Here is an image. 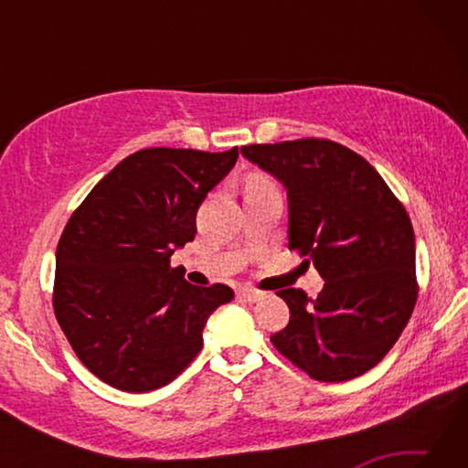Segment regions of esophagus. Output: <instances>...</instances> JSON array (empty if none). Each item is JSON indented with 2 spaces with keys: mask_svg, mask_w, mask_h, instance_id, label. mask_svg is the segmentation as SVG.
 Listing matches in <instances>:
<instances>
[{
  "mask_svg": "<svg viewBox=\"0 0 468 468\" xmlns=\"http://www.w3.org/2000/svg\"><path fill=\"white\" fill-rule=\"evenodd\" d=\"M237 297L243 299V301H258L260 297H262V292L256 291V289H250V287H243L237 291Z\"/></svg>",
  "mask_w": 468,
  "mask_h": 468,
  "instance_id": "34e87169",
  "label": "esophagus"
}]
</instances>
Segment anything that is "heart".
Wrapping results in <instances>:
<instances>
[{
	"instance_id": "b5f03b06",
	"label": "heart",
	"mask_w": 468,
	"mask_h": 468,
	"mask_svg": "<svg viewBox=\"0 0 468 468\" xmlns=\"http://www.w3.org/2000/svg\"><path fill=\"white\" fill-rule=\"evenodd\" d=\"M260 186H268V181H266L264 177H260V176L251 177V179L248 181V187H260Z\"/></svg>"
}]
</instances>
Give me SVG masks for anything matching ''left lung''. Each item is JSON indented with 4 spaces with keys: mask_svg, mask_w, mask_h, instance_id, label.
Listing matches in <instances>:
<instances>
[{
    "mask_svg": "<svg viewBox=\"0 0 468 468\" xmlns=\"http://www.w3.org/2000/svg\"><path fill=\"white\" fill-rule=\"evenodd\" d=\"M241 154L287 189L289 250L326 281L315 299L301 289L276 292L291 318L272 345L320 382L366 374L399 340L417 301L405 206L366 158L338 142L250 144Z\"/></svg>",
    "mask_w": 468,
    "mask_h": 468,
    "instance_id": "8db88e82",
    "label": "left lung"
}]
</instances>
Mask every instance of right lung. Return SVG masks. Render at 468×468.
Wrapping results in <instances>:
<instances>
[{
	"mask_svg": "<svg viewBox=\"0 0 468 468\" xmlns=\"http://www.w3.org/2000/svg\"><path fill=\"white\" fill-rule=\"evenodd\" d=\"M237 156V146L138 150L69 217L53 310L78 359L105 384L123 392L169 384L200 353L210 314L233 299L227 284L184 281L171 256L194 239L197 208Z\"/></svg>",
	"mask_w": 468,
	"mask_h": 468,
	"instance_id": "obj_1",
	"label": "right lung"
}]
</instances>
